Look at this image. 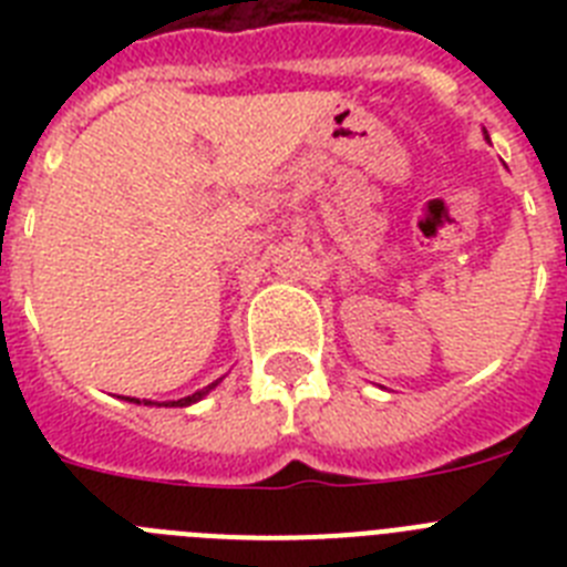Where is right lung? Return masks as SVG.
I'll use <instances>...</instances> for the list:
<instances>
[{"label": "right lung", "mask_w": 567, "mask_h": 567, "mask_svg": "<svg viewBox=\"0 0 567 567\" xmlns=\"http://www.w3.org/2000/svg\"><path fill=\"white\" fill-rule=\"evenodd\" d=\"M218 383H221V380H215V383H209L207 389H202V392L189 394V398L167 400V403H153V400H138V398H124V400H127V403H138V405H142V403H144V405H169V409H173V405H175V409H184V405H193V403H198V400L207 398V394L213 392V389H215V385H218Z\"/></svg>", "instance_id": "add662e5"}]
</instances>
